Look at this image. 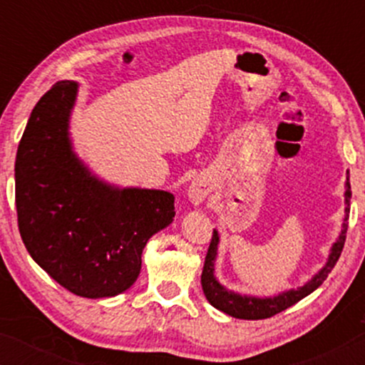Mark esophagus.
I'll use <instances>...</instances> for the list:
<instances>
[{
	"mask_svg": "<svg viewBox=\"0 0 365 365\" xmlns=\"http://www.w3.org/2000/svg\"><path fill=\"white\" fill-rule=\"evenodd\" d=\"M188 195H190L192 202L199 204V202H202L204 199H206L207 188L204 185H200V183H194V185L190 187V190H188Z\"/></svg>",
	"mask_w": 365,
	"mask_h": 365,
	"instance_id": "1",
	"label": "esophagus"
}]
</instances>
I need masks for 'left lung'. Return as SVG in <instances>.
Segmentation results:
<instances>
[{"label": "left lung", "mask_w": 365, "mask_h": 365, "mask_svg": "<svg viewBox=\"0 0 365 365\" xmlns=\"http://www.w3.org/2000/svg\"><path fill=\"white\" fill-rule=\"evenodd\" d=\"M346 215L350 212V177H346ZM346 228L349 225H343L341 235L336 240V244L333 245V250H331L329 261L324 267L321 269L319 274H316L307 284H304L302 288H297V290H290L287 293H282V295L274 297V299H252V297H240L237 293H232L225 290L220 283L216 282L215 278V257H216V249H217V232H212L211 244H209L206 261H204V269L202 276H200V282H202V290L209 304L212 307L220 309L228 316L237 317V319H267V317L274 316V314L284 311V309L292 307L293 304H297L299 300H302L304 297H307L309 293L316 290L319 284H322L331 269L334 267V264L340 259L343 245H345L346 238Z\"/></svg>", "instance_id": "left-lung-1"}]
</instances>
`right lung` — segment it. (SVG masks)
I'll use <instances>...</instances> for the list:
<instances>
[{
    "label": "right lung",
    "instance_id": "add662e5",
    "mask_svg": "<svg viewBox=\"0 0 365 365\" xmlns=\"http://www.w3.org/2000/svg\"><path fill=\"white\" fill-rule=\"evenodd\" d=\"M75 94V82H56L32 110L16 150V220L25 249L54 282L101 299L135 283L148 240L173 221L175 197L91 177L66 132Z\"/></svg>",
    "mask_w": 365,
    "mask_h": 365
}]
</instances>
